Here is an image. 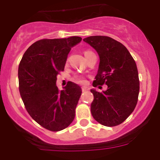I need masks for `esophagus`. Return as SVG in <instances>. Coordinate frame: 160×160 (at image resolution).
<instances>
[{
	"label": "esophagus",
	"instance_id": "1",
	"mask_svg": "<svg viewBox=\"0 0 160 160\" xmlns=\"http://www.w3.org/2000/svg\"><path fill=\"white\" fill-rule=\"evenodd\" d=\"M90 90V88H88V87H83V88H82V91L83 92H85V91H88V90Z\"/></svg>",
	"mask_w": 160,
	"mask_h": 160
}]
</instances>
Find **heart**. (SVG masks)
<instances>
[{"label": "heart", "instance_id": "b5f03b06", "mask_svg": "<svg viewBox=\"0 0 160 160\" xmlns=\"http://www.w3.org/2000/svg\"><path fill=\"white\" fill-rule=\"evenodd\" d=\"M91 52V51H90V50H87V51L84 52V56H86V55H88V53ZM75 80L77 82H78V83H83V79L81 77H80V76H77V77H75Z\"/></svg>", "mask_w": 160, "mask_h": 160}]
</instances>
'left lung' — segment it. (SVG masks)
Returning <instances> with one entry per match:
<instances>
[{
	"mask_svg": "<svg viewBox=\"0 0 160 160\" xmlns=\"http://www.w3.org/2000/svg\"><path fill=\"white\" fill-rule=\"evenodd\" d=\"M100 57L98 73L93 86L105 83L102 93L91 89L93 101L90 111L93 118L104 126L122 124L136 106L139 80L136 63L124 45L112 38L95 35L83 38Z\"/></svg>",
	"mask_w": 160,
	"mask_h": 160,
	"instance_id": "left-lung-1",
	"label": "left lung"
}]
</instances>
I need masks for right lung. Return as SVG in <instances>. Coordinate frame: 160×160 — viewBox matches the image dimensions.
<instances>
[{"label": "right lung", "mask_w": 160, "mask_h": 160, "mask_svg": "<svg viewBox=\"0 0 160 160\" xmlns=\"http://www.w3.org/2000/svg\"><path fill=\"white\" fill-rule=\"evenodd\" d=\"M81 40L72 36L37 41L25 51L19 64V91L25 108L37 123L49 131L67 128L75 118L81 88L70 81L59 90L56 83L71 48Z\"/></svg>", "instance_id": "obj_1"}]
</instances>
